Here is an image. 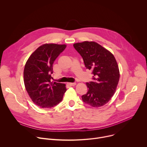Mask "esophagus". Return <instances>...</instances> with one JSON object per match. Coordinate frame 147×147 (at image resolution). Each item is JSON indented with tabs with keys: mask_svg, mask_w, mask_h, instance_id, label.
<instances>
[{
	"mask_svg": "<svg viewBox=\"0 0 147 147\" xmlns=\"http://www.w3.org/2000/svg\"><path fill=\"white\" fill-rule=\"evenodd\" d=\"M68 84L71 86H74L76 85V83H68Z\"/></svg>",
	"mask_w": 147,
	"mask_h": 147,
	"instance_id": "34e87169",
	"label": "esophagus"
}]
</instances>
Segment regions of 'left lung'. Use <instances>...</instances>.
Segmentation results:
<instances>
[{"label": "left lung", "mask_w": 147, "mask_h": 147, "mask_svg": "<svg viewBox=\"0 0 147 147\" xmlns=\"http://www.w3.org/2000/svg\"><path fill=\"white\" fill-rule=\"evenodd\" d=\"M74 47L83 57L86 69L92 71V82L87 83V94L82 100L93 107L107 103L116 91L119 71L112 53L95 42L76 43Z\"/></svg>", "instance_id": "8db88e82"}]
</instances>
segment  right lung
<instances>
[{
  "label": "right lung",
  "mask_w": 147,
  "mask_h": 147,
  "mask_svg": "<svg viewBox=\"0 0 147 147\" xmlns=\"http://www.w3.org/2000/svg\"><path fill=\"white\" fill-rule=\"evenodd\" d=\"M65 45L46 43L38 47L26 63L24 83L32 101L41 108H51L63 100L65 84L51 82L53 64Z\"/></svg>",
  "instance_id": "right-lung-1"
}]
</instances>
